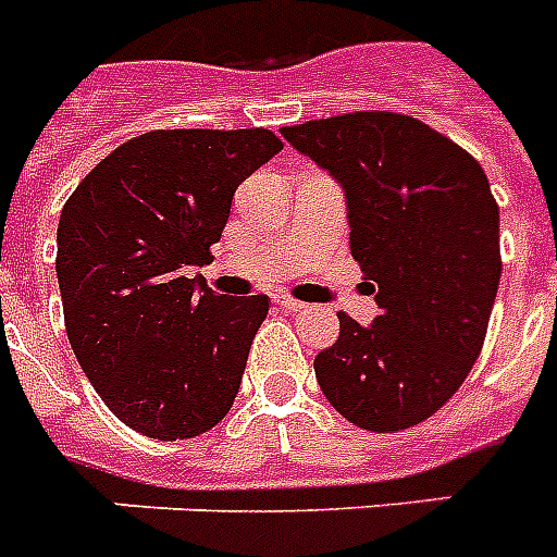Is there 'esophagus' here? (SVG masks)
<instances>
[{
  "label": "esophagus",
  "instance_id": "obj_1",
  "mask_svg": "<svg viewBox=\"0 0 557 557\" xmlns=\"http://www.w3.org/2000/svg\"><path fill=\"white\" fill-rule=\"evenodd\" d=\"M274 302H277V306H280V309H283V311H288V314H294V311H302V309H306V302L294 300V297H286V294H277V297H274Z\"/></svg>",
  "mask_w": 557,
  "mask_h": 557
}]
</instances>
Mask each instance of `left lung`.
<instances>
[{
	"instance_id": "obj_1",
	"label": "left lung",
	"mask_w": 557,
	"mask_h": 557,
	"mask_svg": "<svg viewBox=\"0 0 557 557\" xmlns=\"http://www.w3.org/2000/svg\"><path fill=\"white\" fill-rule=\"evenodd\" d=\"M341 183L351 257L381 314L341 318L314 357L325 400L369 432L432 418L481 355L500 283V216L472 153L392 111L280 131Z\"/></svg>"
}]
</instances>
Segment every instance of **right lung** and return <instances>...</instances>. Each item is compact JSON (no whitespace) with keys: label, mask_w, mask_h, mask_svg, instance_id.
I'll return each instance as SVG.
<instances>
[{"label":"right lung","mask_w":557,"mask_h":557,"mask_svg":"<svg viewBox=\"0 0 557 557\" xmlns=\"http://www.w3.org/2000/svg\"><path fill=\"white\" fill-rule=\"evenodd\" d=\"M283 148L271 131H151L108 153L59 214L71 349L125 426L185 441L228 414L269 294L220 297L188 265L223 237L237 185Z\"/></svg>","instance_id":"1"}]
</instances>
